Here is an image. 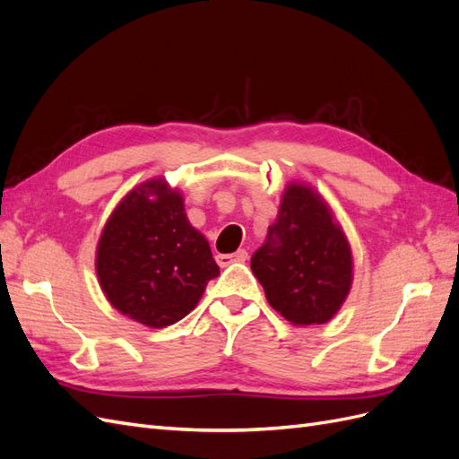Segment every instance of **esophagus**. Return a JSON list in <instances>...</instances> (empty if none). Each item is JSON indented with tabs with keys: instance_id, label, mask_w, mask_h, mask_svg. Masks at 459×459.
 <instances>
[{
	"instance_id": "1",
	"label": "esophagus",
	"mask_w": 459,
	"mask_h": 459,
	"mask_svg": "<svg viewBox=\"0 0 459 459\" xmlns=\"http://www.w3.org/2000/svg\"><path fill=\"white\" fill-rule=\"evenodd\" d=\"M247 258H248V253L245 251V248H239V251L233 253V255H218L216 262L220 264L221 268H226V266H230V264H233V262H245Z\"/></svg>"
}]
</instances>
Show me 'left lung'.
<instances>
[{
    "instance_id": "8db88e82",
    "label": "left lung",
    "mask_w": 459,
    "mask_h": 459,
    "mask_svg": "<svg viewBox=\"0 0 459 459\" xmlns=\"http://www.w3.org/2000/svg\"><path fill=\"white\" fill-rule=\"evenodd\" d=\"M251 270L272 308L295 325H319L349 295L352 255L324 199L307 186L290 184Z\"/></svg>"
}]
</instances>
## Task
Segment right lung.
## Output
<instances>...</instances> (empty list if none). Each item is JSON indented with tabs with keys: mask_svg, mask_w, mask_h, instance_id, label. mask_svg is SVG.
Listing matches in <instances>:
<instances>
[{
	"mask_svg": "<svg viewBox=\"0 0 459 459\" xmlns=\"http://www.w3.org/2000/svg\"><path fill=\"white\" fill-rule=\"evenodd\" d=\"M103 293L124 316L166 327L197 307L220 273L211 247L162 179L134 189L108 218L97 247Z\"/></svg>",
	"mask_w": 459,
	"mask_h": 459,
	"instance_id": "1",
	"label": "right lung"
}]
</instances>
